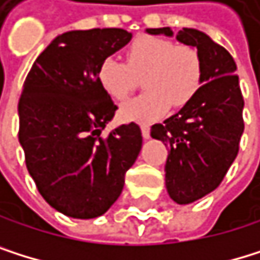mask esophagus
Wrapping results in <instances>:
<instances>
[{
    "instance_id": "esophagus-1",
    "label": "esophagus",
    "mask_w": 260,
    "mask_h": 260,
    "mask_svg": "<svg viewBox=\"0 0 260 260\" xmlns=\"http://www.w3.org/2000/svg\"><path fill=\"white\" fill-rule=\"evenodd\" d=\"M141 132H142V136H144V139H149L150 138V128H149V125H142L141 127Z\"/></svg>"
}]
</instances>
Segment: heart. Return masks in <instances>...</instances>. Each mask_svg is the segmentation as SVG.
<instances>
[{"label":"heart","mask_w":260,"mask_h":260,"mask_svg":"<svg viewBox=\"0 0 260 260\" xmlns=\"http://www.w3.org/2000/svg\"><path fill=\"white\" fill-rule=\"evenodd\" d=\"M127 64L113 57L105 58L98 70V82L116 101L127 99L136 86V78L144 76L147 91L121 105L124 121L153 122L171 107L184 105L199 89L202 60L199 52L186 45H175L158 37L141 35L125 51Z\"/></svg>","instance_id":"obj_1"}]
</instances>
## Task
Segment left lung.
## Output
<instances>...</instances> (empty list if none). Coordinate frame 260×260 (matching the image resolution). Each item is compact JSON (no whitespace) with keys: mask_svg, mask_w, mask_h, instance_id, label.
I'll list each match as a JSON object with an SVG mask.
<instances>
[{"mask_svg":"<svg viewBox=\"0 0 260 260\" xmlns=\"http://www.w3.org/2000/svg\"><path fill=\"white\" fill-rule=\"evenodd\" d=\"M146 32L174 37L171 27ZM175 38L197 49L202 86L177 114L152 125L150 136L169 147L164 167L169 197L178 205H189L222 183L236 159L243 133V98L234 74L236 61L223 46L190 27H183Z\"/></svg>","mask_w":260,"mask_h":260,"instance_id":"obj_1","label":"left lung"}]
</instances>
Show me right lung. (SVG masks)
Returning a JSON list of instances; mask_svg holds the SVG:
<instances>
[{
	"label": "right lung",
	"instance_id": "add662e5",
	"mask_svg": "<svg viewBox=\"0 0 260 260\" xmlns=\"http://www.w3.org/2000/svg\"><path fill=\"white\" fill-rule=\"evenodd\" d=\"M130 40L132 32L124 29L60 34L24 80L18 139L27 171L46 203L68 217L105 214L141 152L135 122L101 138L118 107L98 82L99 64Z\"/></svg>",
	"mask_w": 260,
	"mask_h": 260
}]
</instances>
